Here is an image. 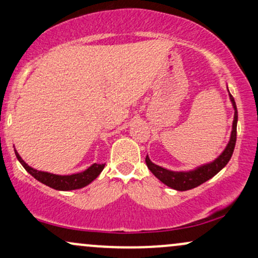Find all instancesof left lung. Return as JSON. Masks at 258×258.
<instances>
[{"instance_id":"8db88e82","label":"left lung","mask_w":258,"mask_h":258,"mask_svg":"<svg viewBox=\"0 0 258 258\" xmlns=\"http://www.w3.org/2000/svg\"><path fill=\"white\" fill-rule=\"evenodd\" d=\"M228 90V86H227ZM228 94H229L230 103H232L233 109H234V117H233V125H232V132H230L229 141L226 148L223 149L220 155L217 156L212 161L206 162V164L199 165L193 170L188 171H172L165 168L159 165L154 164L150 160L149 155H147L146 162L147 166L150 170L154 176L156 177L159 180H161L164 184H166L170 188L174 189V190L184 191L189 190V189H193L199 186L203 183H205L206 180L216 176L220 171L229 162L230 158H232L234 147H235V141H236V125H238V109H236L235 100L230 94L229 90H228Z\"/></svg>"}]
</instances>
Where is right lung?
Returning <instances> with one entry per match:
<instances>
[{"mask_svg": "<svg viewBox=\"0 0 258 258\" xmlns=\"http://www.w3.org/2000/svg\"><path fill=\"white\" fill-rule=\"evenodd\" d=\"M16 152L17 159L19 160L20 164L23 165V167L28 171L29 173L34 177L35 179H37L38 182L43 183V184L51 186V188L55 189V190H75V189L84 188V186L88 185L90 183L93 182L97 177L99 176L100 172L104 168L105 164H92L90 167L86 168L85 171H81V172L73 173V174H55L51 172H46V171H38L36 168L29 166L28 164L22 159V156Z\"/></svg>", "mask_w": 258, "mask_h": 258, "instance_id": "add662e5", "label": "right lung"}]
</instances>
